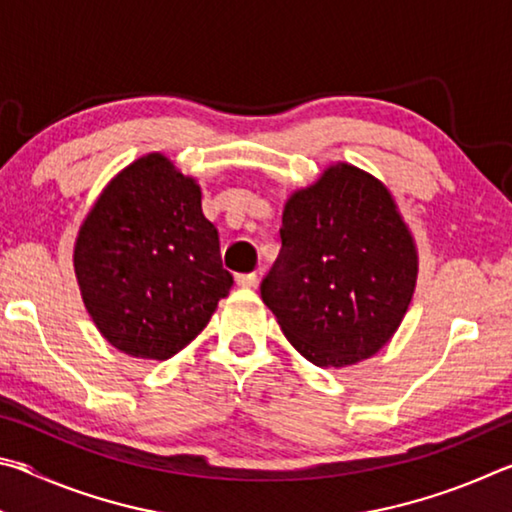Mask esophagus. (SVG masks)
I'll use <instances>...</instances> for the list:
<instances>
[{
    "label": "esophagus",
    "mask_w": 512,
    "mask_h": 512,
    "mask_svg": "<svg viewBox=\"0 0 512 512\" xmlns=\"http://www.w3.org/2000/svg\"><path fill=\"white\" fill-rule=\"evenodd\" d=\"M257 282H259V277H257V273H239L237 275V284L239 287H257Z\"/></svg>",
    "instance_id": "34e87169"
}]
</instances>
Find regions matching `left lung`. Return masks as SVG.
Listing matches in <instances>:
<instances>
[{
  "label": "left lung",
  "instance_id": "8db88e82",
  "mask_svg": "<svg viewBox=\"0 0 512 512\" xmlns=\"http://www.w3.org/2000/svg\"><path fill=\"white\" fill-rule=\"evenodd\" d=\"M262 300L302 357L343 368L384 348L418 277L413 237L388 189L352 164L293 194Z\"/></svg>",
  "mask_w": 512,
  "mask_h": 512
}]
</instances>
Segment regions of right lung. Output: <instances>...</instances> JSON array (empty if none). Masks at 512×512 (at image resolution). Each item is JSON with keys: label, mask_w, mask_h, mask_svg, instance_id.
<instances>
[{"label": "right lung", "mask_w": 512, "mask_h": 512, "mask_svg": "<svg viewBox=\"0 0 512 512\" xmlns=\"http://www.w3.org/2000/svg\"><path fill=\"white\" fill-rule=\"evenodd\" d=\"M74 268L99 332L140 359L183 350L232 287L201 187L160 153L128 164L103 189L81 225Z\"/></svg>", "instance_id": "obj_1"}]
</instances>
